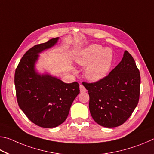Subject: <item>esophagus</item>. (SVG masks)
Here are the masks:
<instances>
[{
	"instance_id": "esophagus-1",
	"label": "esophagus",
	"mask_w": 154,
	"mask_h": 154,
	"mask_svg": "<svg viewBox=\"0 0 154 154\" xmlns=\"http://www.w3.org/2000/svg\"><path fill=\"white\" fill-rule=\"evenodd\" d=\"M80 92H81V93H84V92H86V91H87L86 88L82 85H80Z\"/></svg>"
}]
</instances>
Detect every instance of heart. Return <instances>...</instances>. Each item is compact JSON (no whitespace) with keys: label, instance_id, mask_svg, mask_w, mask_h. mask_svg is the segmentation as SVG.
<instances>
[{"label":"heart","instance_id":"1","mask_svg":"<svg viewBox=\"0 0 154 154\" xmlns=\"http://www.w3.org/2000/svg\"><path fill=\"white\" fill-rule=\"evenodd\" d=\"M114 54L110 48L99 45L88 47L77 59V62L85 66L90 63L85 69V76L92 82H97L104 79L111 69Z\"/></svg>","mask_w":154,"mask_h":154}]
</instances>
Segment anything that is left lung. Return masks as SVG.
Instances as JSON below:
<instances>
[{"instance_id":"obj_1","label":"left lung","mask_w":154,"mask_h":154,"mask_svg":"<svg viewBox=\"0 0 154 154\" xmlns=\"http://www.w3.org/2000/svg\"><path fill=\"white\" fill-rule=\"evenodd\" d=\"M141 76L135 61L127 51L118 66L99 81L82 82L89 95L93 120L104 127L122 125L139 103Z\"/></svg>"}]
</instances>
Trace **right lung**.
Masks as SVG:
<instances>
[{
	"label": "right lung",
	"instance_id": "add662e5",
	"mask_svg": "<svg viewBox=\"0 0 154 154\" xmlns=\"http://www.w3.org/2000/svg\"><path fill=\"white\" fill-rule=\"evenodd\" d=\"M58 39L55 38L29 48L21 59L15 73L19 106L31 122L43 128L56 127L63 123L72 102L80 93L77 82L67 84L35 71L38 53L55 45Z\"/></svg>",
	"mask_w": 154,
	"mask_h": 154
}]
</instances>
